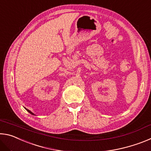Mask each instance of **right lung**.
I'll list each match as a JSON object with an SVG mask.
<instances>
[{"mask_svg":"<svg viewBox=\"0 0 151 151\" xmlns=\"http://www.w3.org/2000/svg\"><path fill=\"white\" fill-rule=\"evenodd\" d=\"M25 109H26V110H27V111L28 112H29V113H30V114H33V115H35V114L34 113H32V112L31 111H29V110H28V109H27L26 108H25Z\"/></svg>","mask_w":151,"mask_h":151,"instance_id":"add662e5","label":"right lung"}]
</instances>
